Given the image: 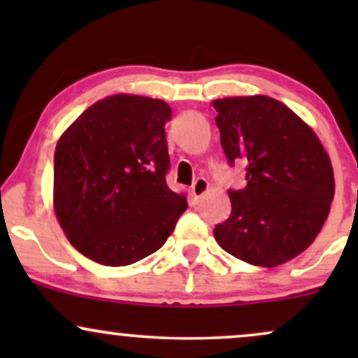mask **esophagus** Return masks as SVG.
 Wrapping results in <instances>:
<instances>
[{"instance_id": "obj_1", "label": "esophagus", "mask_w": 358, "mask_h": 358, "mask_svg": "<svg viewBox=\"0 0 358 358\" xmlns=\"http://www.w3.org/2000/svg\"><path fill=\"white\" fill-rule=\"evenodd\" d=\"M208 188H210V185H208V182L205 178H199L195 183H193L192 195L193 199H195V202H199V200L202 199L205 193L208 192Z\"/></svg>"}]
</instances>
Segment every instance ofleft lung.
<instances>
[{"instance_id": "obj_1", "label": "left lung", "mask_w": 358, "mask_h": 358, "mask_svg": "<svg viewBox=\"0 0 358 358\" xmlns=\"http://www.w3.org/2000/svg\"><path fill=\"white\" fill-rule=\"evenodd\" d=\"M212 106L229 163L248 165V185L229 190L232 212L213 231L215 241L249 264H285L313 244L330 213V156L315 131L273 97H224Z\"/></svg>"}]
</instances>
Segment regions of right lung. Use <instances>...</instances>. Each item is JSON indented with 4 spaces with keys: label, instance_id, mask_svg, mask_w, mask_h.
Segmentation results:
<instances>
[{
    "label": "right lung",
    "instance_id": "right-lung-1",
    "mask_svg": "<svg viewBox=\"0 0 358 358\" xmlns=\"http://www.w3.org/2000/svg\"><path fill=\"white\" fill-rule=\"evenodd\" d=\"M165 101L114 94L67 129L53 159V210L71 244L104 266H127L165 244L187 196L170 190Z\"/></svg>",
    "mask_w": 358,
    "mask_h": 358
}]
</instances>
